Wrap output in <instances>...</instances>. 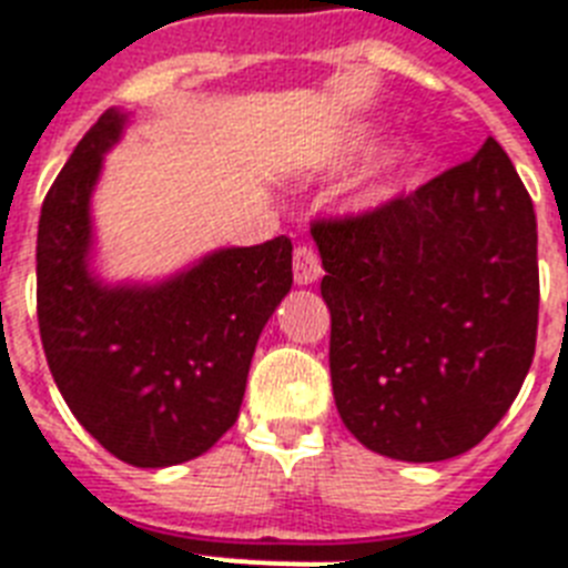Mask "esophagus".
I'll return each mask as SVG.
<instances>
[{
	"instance_id": "obj_1",
	"label": "esophagus",
	"mask_w": 568,
	"mask_h": 568,
	"mask_svg": "<svg viewBox=\"0 0 568 568\" xmlns=\"http://www.w3.org/2000/svg\"><path fill=\"white\" fill-rule=\"evenodd\" d=\"M292 268H294V283H297V285L314 283V280L323 274L321 256H317V251H314L308 242H300V245L294 247Z\"/></svg>"
}]
</instances>
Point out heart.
Masks as SVG:
<instances>
[{"mask_svg":"<svg viewBox=\"0 0 568 568\" xmlns=\"http://www.w3.org/2000/svg\"><path fill=\"white\" fill-rule=\"evenodd\" d=\"M366 144H369V138L361 135L352 141L349 150L346 152H349V155H355V152L366 150ZM413 161H416V146L409 144V141H398L393 150L384 152V155L378 159V164L373 166L369 181H366V199H381V195H387L389 190H393L395 181L402 179L409 166H413Z\"/></svg>","mask_w":568,"mask_h":568,"instance_id":"b5f03b06","label":"heart"}]
</instances>
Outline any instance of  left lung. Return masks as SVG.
<instances>
[{
	"label": "left lung",
	"mask_w": 568,
	"mask_h": 568,
	"mask_svg": "<svg viewBox=\"0 0 568 568\" xmlns=\"http://www.w3.org/2000/svg\"><path fill=\"white\" fill-rule=\"evenodd\" d=\"M337 413L369 450L454 459L499 424L537 343V216L488 138L373 211L314 219Z\"/></svg>",
	"instance_id": "8db88e82"
}]
</instances>
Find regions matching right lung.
<instances>
[{
    "label": "right lung",
    "instance_id": "add662e5",
    "mask_svg": "<svg viewBox=\"0 0 568 568\" xmlns=\"http://www.w3.org/2000/svg\"><path fill=\"white\" fill-rule=\"evenodd\" d=\"M126 114L106 109L51 184L37 231V321L57 389L135 468L211 450L240 416L262 326L292 288V240L227 247L146 288L85 268L89 195Z\"/></svg>",
    "mask_w": 568,
    "mask_h": 568
}]
</instances>
